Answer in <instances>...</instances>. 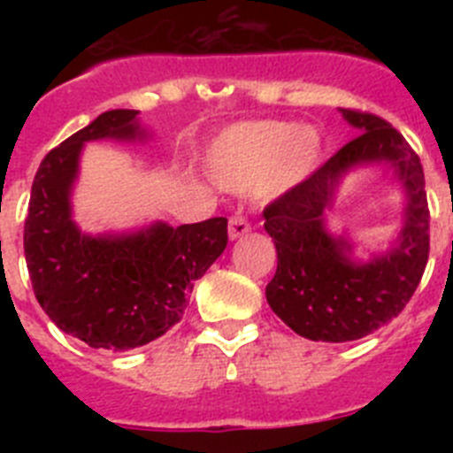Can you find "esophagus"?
Listing matches in <instances>:
<instances>
[{"label":"esophagus","mask_w":453,"mask_h":453,"mask_svg":"<svg viewBox=\"0 0 453 453\" xmlns=\"http://www.w3.org/2000/svg\"><path fill=\"white\" fill-rule=\"evenodd\" d=\"M251 231V222L245 218V215H234L229 219V238L238 240L242 235H247Z\"/></svg>","instance_id":"34e87169"}]
</instances>
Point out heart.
Segmentation results:
<instances>
[{
    "label": "heart",
    "instance_id": "b5f03b06",
    "mask_svg": "<svg viewBox=\"0 0 453 453\" xmlns=\"http://www.w3.org/2000/svg\"><path fill=\"white\" fill-rule=\"evenodd\" d=\"M322 156L315 127L292 129L286 122H242L224 131L211 147L208 165L222 186L245 190L263 181L270 195L286 192L311 174Z\"/></svg>",
    "mask_w": 453,
    "mask_h": 453
}]
</instances>
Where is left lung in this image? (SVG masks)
Listing matches in <instances>:
<instances>
[{
  "label": "left lung",
  "mask_w": 453,
  "mask_h": 453,
  "mask_svg": "<svg viewBox=\"0 0 453 453\" xmlns=\"http://www.w3.org/2000/svg\"><path fill=\"white\" fill-rule=\"evenodd\" d=\"M342 115L363 134L263 211L276 247L267 303L295 334L322 342L358 340L397 318L429 261V203L419 156L379 115L354 108H342ZM383 160L395 165L407 188V222L388 255L356 264L346 256L349 243L326 229L323 208L347 169Z\"/></svg>",
  "instance_id": "8db88e82"
}]
</instances>
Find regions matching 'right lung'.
Here are the masks:
<instances>
[{
  "mask_svg": "<svg viewBox=\"0 0 453 453\" xmlns=\"http://www.w3.org/2000/svg\"><path fill=\"white\" fill-rule=\"evenodd\" d=\"M138 111H106L42 158L24 222V258L35 299L51 322L95 349L124 351L161 338L192 286L226 250V218L127 235H86L72 222L70 192L83 142L142 135Z\"/></svg>",
  "mask_w": 453,
  "mask_h": 453,
  "instance_id": "right-lung-1",
  "label": "right lung"
}]
</instances>
